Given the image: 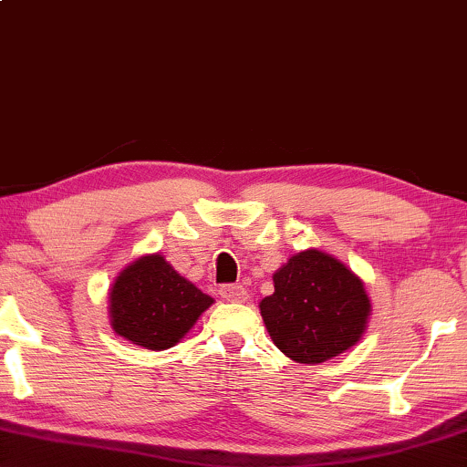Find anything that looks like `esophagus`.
<instances>
[{
    "label": "esophagus",
    "mask_w": 467,
    "mask_h": 467,
    "mask_svg": "<svg viewBox=\"0 0 467 467\" xmlns=\"http://www.w3.org/2000/svg\"><path fill=\"white\" fill-rule=\"evenodd\" d=\"M219 294L229 303H246L248 300V290L242 284H223L219 288Z\"/></svg>",
    "instance_id": "obj_1"
}]
</instances>
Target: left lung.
<instances>
[{
  "mask_svg": "<svg viewBox=\"0 0 467 467\" xmlns=\"http://www.w3.org/2000/svg\"><path fill=\"white\" fill-rule=\"evenodd\" d=\"M261 315L275 347L296 363H324L355 347L369 317L363 282L334 256L305 250L274 274Z\"/></svg>",
  "mask_w": 467,
  "mask_h": 467,
  "instance_id": "left-lung-1",
  "label": "left lung"
}]
</instances>
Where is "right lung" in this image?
I'll list each match as a JSON object with an SVG mask.
<instances>
[{
	"label": "right lung",
	"mask_w": 467,
	"mask_h": 467,
	"mask_svg": "<svg viewBox=\"0 0 467 467\" xmlns=\"http://www.w3.org/2000/svg\"><path fill=\"white\" fill-rule=\"evenodd\" d=\"M213 298L182 277L161 254L120 271L110 290L114 332L150 350H164L190 332Z\"/></svg>",
	"instance_id": "right-lung-1"
}]
</instances>
